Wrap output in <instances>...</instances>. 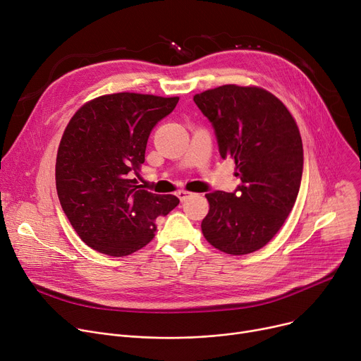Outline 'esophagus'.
<instances>
[{
  "mask_svg": "<svg viewBox=\"0 0 361 361\" xmlns=\"http://www.w3.org/2000/svg\"><path fill=\"white\" fill-rule=\"evenodd\" d=\"M190 195H192L190 192H185V190H178V192H177V197H178L181 202L185 200Z\"/></svg>",
  "mask_w": 361,
  "mask_h": 361,
  "instance_id": "obj_1",
  "label": "esophagus"
}]
</instances>
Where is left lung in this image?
<instances>
[{
    "instance_id": "obj_1",
    "label": "left lung",
    "mask_w": 361,
    "mask_h": 361,
    "mask_svg": "<svg viewBox=\"0 0 361 361\" xmlns=\"http://www.w3.org/2000/svg\"><path fill=\"white\" fill-rule=\"evenodd\" d=\"M214 127L222 159L233 158L241 183L211 192L202 233L215 249L247 255L262 249L293 211L301 176L298 127L278 98L260 87L224 85L195 94Z\"/></svg>"
}]
</instances>
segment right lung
<instances>
[{
    "label": "right lung",
    "instance_id": "add662e5",
    "mask_svg": "<svg viewBox=\"0 0 361 361\" xmlns=\"http://www.w3.org/2000/svg\"><path fill=\"white\" fill-rule=\"evenodd\" d=\"M177 104L178 98L154 94H105L83 105L66 127L56 193L74 231L93 250L121 257L145 247L155 235V219L180 203L131 180L145 162L152 128Z\"/></svg>",
    "mask_w": 361,
    "mask_h": 361
}]
</instances>
